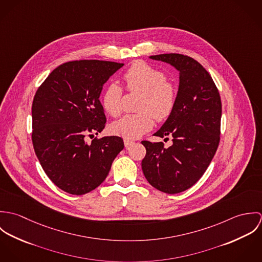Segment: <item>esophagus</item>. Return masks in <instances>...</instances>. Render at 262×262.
Segmentation results:
<instances>
[{"mask_svg":"<svg viewBox=\"0 0 262 262\" xmlns=\"http://www.w3.org/2000/svg\"><path fill=\"white\" fill-rule=\"evenodd\" d=\"M133 144H134V141H132V140H129V139H125L124 140V145H125L126 148H128L129 146H131Z\"/></svg>","mask_w":262,"mask_h":262,"instance_id":"1","label":"esophagus"}]
</instances>
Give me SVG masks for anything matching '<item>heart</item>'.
Returning <instances> with one entry per match:
<instances>
[{"instance_id": "1", "label": "heart", "mask_w": 262, "mask_h": 262, "mask_svg": "<svg viewBox=\"0 0 262 262\" xmlns=\"http://www.w3.org/2000/svg\"><path fill=\"white\" fill-rule=\"evenodd\" d=\"M122 78L129 92L141 93L137 114L127 115L114 122L110 129L113 134L125 139H135L153 126V116L157 121L167 119L173 112L178 90L173 82L166 79L165 74L146 62H134ZM123 89L117 83H110L102 97V105L112 117H119L122 107Z\"/></svg>"}]
</instances>
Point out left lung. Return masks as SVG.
<instances>
[{"instance_id": "1", "label": "left lung", "mask_w": 262, "mask_h": 262, "mask_svg": "<svg viewBox=\"0 0 262 262\" xmlns=\"http://www.w3.org/2000/svg\"><path fill=\"white\" fill-rule=\"evenodd\" d=\"M180 72L173 112L154 134L172 137L171 146L142 141L146 155L141 166L152 187L178 193L192 187L205 173L220 142L222 104L210 74L193 58L179 53L150 56Z\"/></svg>"}]
</instances>
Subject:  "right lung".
I'll return each instance as SVG.
<instances>
[{
  "label": "right lung",
  "mask_w": 262,
  "mask_h": 262,
  "mask_svg": "<svg viewBox=\"0 0 262 262\" xmlns=\"http://www.w3.org/2000/svg\"><path fill=\"white\" fill-rule=\"evenodd\" d=\"M124 64L96 59L66 62L38 88L32 104V143L38 160L60 189L84 194L107 178L124 148L121 137L98 135L106 126L99 100L104 83Z\"/></svg>",
  "instance_id": "1"
}]
</instances>
